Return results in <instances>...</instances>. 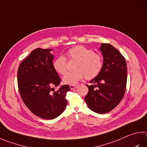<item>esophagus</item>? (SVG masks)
<instances>
[{"label": "esophagus", "mask_w": 147, "mask_h": 147, "mask_svg": "<svg viewBox=\"0 0 147 147\" xmlns=\"http://www.w3.org/2000/svg\"><path fill=\"white\" fill-rule=\"evenodd\" d=\"M69 87H70V89L71 90H73L74 89H76V88L77 87V85H71Z\"/></svg>", "instance_id": "34e87169"}]
</instances>
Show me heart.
<instances>
[{"label": "heart", "mask_w": 147, "mask_h": 147, "mask_svg": "<svg viewBox=\"0 0 147 147\" xmlns=\"http://www.w3.org/2000/svg\"><path fill=\"white\" fill-rule=\"evenodd\" d=\"M66 55L68 59L76 60V63L74 66L76 71L67 73L63 77V82L65 84L75 85L84 76L87 80H92L100 74L102 69L103 60L101 55L83 46L71 48ZM53 66L57 73L62 75L65 74L67 72L65 57L59 56L56 58Z\"/></svg>", "instance_id": "b5f03b06"}]
</instances>
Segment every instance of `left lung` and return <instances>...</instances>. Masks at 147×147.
Wrapping results in <instances>:
<instances>
[{"mask_svg": "<svg viewBox=\"0 0 147 147\" xmlns=\"http://www.w3.org/2000/svg\"><path fill=\"white\" fill-rule=\"evenodd\" d=\"M103 62L100 74L90 81L85 101L90 110L105 114L118 105L126 89L127 68L125 58L112 45L102 43L100 47Z\"/></svg>", "mask_w": 147, "mask_h": 147, "instance_id": "1", "label": "left lung"}]
</instances>
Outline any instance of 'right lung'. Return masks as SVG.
Here are the masks:
<instances>
[{
	"label": "right lung",
	"mask_w": 147,
	"mask_h": 147,
	"mask_svg": "<svg viewBox=\"0 0 147 147\" xmlns=\"http://www.w3.org/2000/svg\"><path fill=\"white\" fill-rule=\"evenodd\" d=\"M52 49L36 48L20 63L18 69V87L21 98L34 115L46 119L57 118L67 104L65 96L70 90L68 85L60 86L57 91L53 87L61 80L53 66Z\"/></svg>",
	"instance_id": "obj_1"
}]
</instances>
